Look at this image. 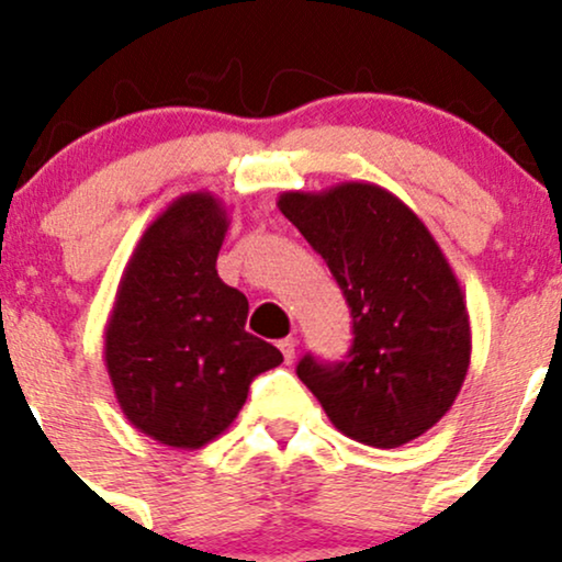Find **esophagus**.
<instances>
[{"label":"esophagus","instance_id":"obj_1","mask_svg":"<svg viewBox=\"0 0 562 562\" xmlns=\"http://www.w3.org/2000/svg\"><path fill=\"white\" fill-rule=\"evenodd\" d=\"M277 346H280V351H282V357H285V362L288 364L293 362V359H295V338H282Z\"/></svg>","mask_w":562,"mask_h":562}]
</instances>
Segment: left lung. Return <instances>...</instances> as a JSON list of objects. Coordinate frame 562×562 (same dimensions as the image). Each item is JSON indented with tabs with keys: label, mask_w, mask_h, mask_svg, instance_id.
<instances>
[{
	"label": "left lung",
	"mask_w": 562,
	"mask_h": 562,
	"mask_svg": "<svg viewBox=\"0 0 562 562\" xmlns=\"http://www.w3.org/2000/svg\"><path fill=\"white\" fill-rule=\"evenodd\" d=\"M277 209L327 261L353 317L346 362H299L340 434L396 449L454 404L470 367L465 293L423 218L372 182L288 190Z\"/></svg>",
	"instance_id": "left-lung-1"
}]
</instances>
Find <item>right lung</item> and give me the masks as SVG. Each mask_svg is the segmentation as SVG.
<instances>
[{
    "label": "right lung",
    "instance_id": "1",
    "mask_svg": "<svg viewBox=\"0 0 562 562\" xmlns=\"http://www.w3.org/2000/svg\"><path fill=\"white\" fill-rule=\"evenodd\" d=\"M227 205L187 192L142 232L105 325V370L126 420L171 449H200L235 423L250 380L282 362L245 333L248 299L222 282Z\"/></svg>",
    "mask_w": 562,
    "mask_h": 562
}]
</instances>
